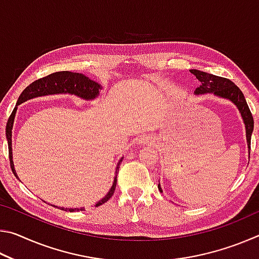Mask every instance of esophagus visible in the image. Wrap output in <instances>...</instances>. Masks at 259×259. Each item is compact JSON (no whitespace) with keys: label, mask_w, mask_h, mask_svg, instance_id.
I'll return each mask as SVG.
<instances>
[{"label":"esophagus","mask_w":259,"mask_h":259,"mask_svg":"<svg viewBox=\"0 0 259 259\" xmlns=\"http://www.w3.org/2000/svg\"><path fill=\"white\" fill-rule=\"evenodd\" d=\"M140 143H147V138H143L142 140H140Z\"/></svg>","instance_id":"esophagus-1"}]
</instances>
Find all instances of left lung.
I'll return each instance as SVG.
<instances>
[{
	"label": "left lung",
	"instance_id": "left-lung-1",
	"mask_svg": "<svg viewBox=\"0 0 259 259\" xmlns=\"http://www.w3.org/2000/svg\"><path fill=\"white\" fill-rule=\"evenodd\" d=\"M191 73L194 74L196 78L201 82V85L195 89V95L212 93L216 96H219V97L230 99L231 102H233L236 105V107L239 108L245 124L247 143L249 150H250L251 134L253 130V117L250 109H249L247 102H245L242 91H241L233 82L229 80V78L212 75V74L201 72L198 71V69H191ZM249 155H250V153H249ZM157 187H159V191L162 192L160 183Z\"/></svg>",
	"mask_w": 259,
	"mask_h": 259
}]
</instances>
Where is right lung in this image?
<instances>
[{
	"instance_id": "add662e5",
	"label": "right lung",
	"mask_w": 259,
	"mask_h": 259,
	"mask_svg": "<svg viewBox=\"0 0 259 259\" xmlns=\"http://www.w3.org/2000/svg\"><path fill=\"white\" fill-rule=\"evenodd\" d=\"M99 89L100 85L98 83H96L95 81L90 80L89 77H87L85 75L80 73H72V72H67V71H63V72H56L52 73L50 75L45 76L42 78H38V80L34 81L33 83L26 88V89L21 93L19 96L18 102H17L16 107L12 111L11 115L9 116L8 123H7V129H6V134H7V139H8V146H9V160H10V166L12 172L15 174V176L17 177L15 166H14V161H12V144H11V135H12V126H14V121H15V115H16V111H17V106L20 105L21 103L26 102V100L32 99L35 97H40V96H47V95H56V94H69V95H74L77 96V97L83 98V99H94L98 96L99 94ZM123 159V157H122ZM122 159L119 161V164L116 166V174H119V169H120V164L122 162ZM116 176L114 178V183L113 186L109 192L106 194L104 199L99 201L98 203H96V207L98 205H102L105 202L112 198V195L115 192V187H116ZM64 210V208H61ZM65 210H69V211H83L84 208H74V209H65Z\"/></svg>"
}]
</instances>
